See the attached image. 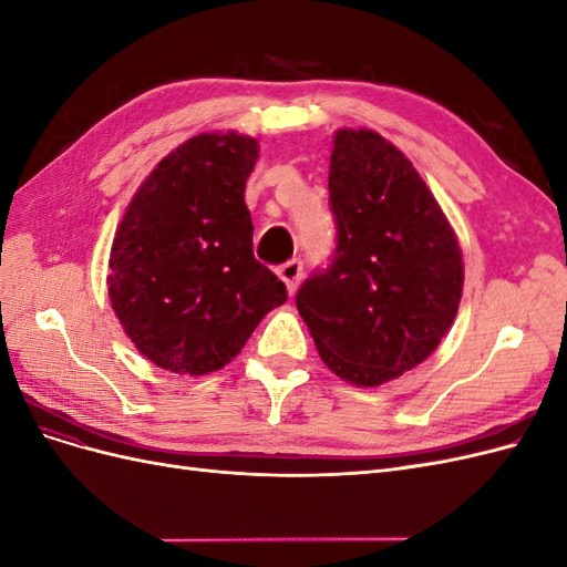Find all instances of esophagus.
I'll use <instances>...</instances> for the list:
<instances>
[{
  "label": "esophagus",
  "mask_w": 567,
  "mask_h": 567,
  "mask_svg": "<svg viewBox=\"0 0 567 567\" xmlns=\"http://www.w3.org/2000/svg\"><path fill=\"white\" fill-rule=\"evenodd\" d=\"M277 274H279V279L286 284L288 293L293 296V293H296V288H298V284H300V279H302V262L298 260V257H293V260H288V262L279 265Z\"/></svg>",
  "instance_id": "1"
}]
</instances>
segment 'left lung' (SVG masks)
<instances>
[{
	"label": "left lung",
	"instance_id": "1",
	"mask_svg": "<svg viewBox=\"0 0 567 567\" xmlns=\"http://www.w3.org/2000/svg\"><path fill=\"white\" fill-rule=\"evenodd\" d=\"M329 169L336 248L298 296L340 379L373 388L414 369L456 317V236L404 153L371 130H338Z\"/></svg>",
	"mask_w": 567,
	"mask_h": 567
}]
</instances>
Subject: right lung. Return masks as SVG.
Here are the masks:
<instances>
[{
    "label": "right lung",
    "mask_w": 567,
    "mask_h": 567,
    "mask_svg": "<svg viewBox=\"0 0 567 567\" xmlns=\"http://www.w3.org/2000/svg\"><path fill=\"white\" fill-rule=\"evenodd\" d=\"M255 161L250 136L198 134L156 165L120 221L111 305L136 350L165 371L229 364L288 298L252 255L244 192Z\"/></svg>",
    "instance_id": "add662e5"
}]
</instances>
